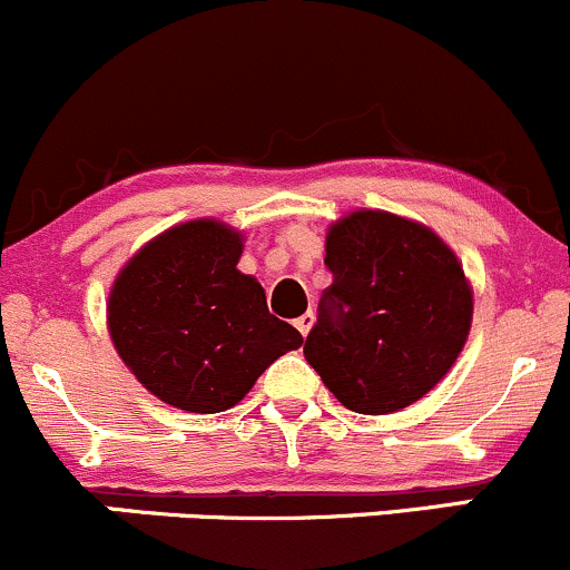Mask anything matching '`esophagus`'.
<instances>
[{
    "mask_svg": "<svg viewBox=\"0 0 570 570\" xmlns=\"http://www.w3.org/2000/svg\"><path fill=\"white\" fill-rule=\"evenodd\" d=\"M295 327H297V331H301L303 335H308L311 327H314V314H311V311H308V314L297 316V320H295Z\"/></svg>",
    "mask_w": 570,
    "mask_h": 570,
    "instance_id": "1",
    "label": "esophagus"
}]
</instances>
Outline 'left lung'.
Here are the masks:
<instances>
[{"label":"left lung","instance_id":"left-lung-1","mask_svg":"<svg viewBox=\"0 0 570 570\" xmlns=\"http://www.w3.org/2000/svg\"><path fill=\"white\" fill-rule=\"evenodd\" d=\"M333 273L303 355L335 399L387 415L423 399L456 363L472 289L451 248L415 220L357 209L327 232Z\"/></svg>","mask_w":570,"mask_h":570}]
</instances>
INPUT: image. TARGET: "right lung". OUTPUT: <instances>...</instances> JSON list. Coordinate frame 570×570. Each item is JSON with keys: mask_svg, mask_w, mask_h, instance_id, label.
Listing matches in <instances>:
<instances>
[{"mask_svg": "<svg viewBox=\"0 0 570 570\" xmlns=\"http://www.w3.org/2000/svg\"><path fill=\"white\" fill-rule=\"evenodd\" d=\"M243 235L213 218L164 232L119 269L109 333L136 380L185 412L232 410L303 335L237 269Z\"/></svg>", "mask_w": 570, "mask_h": 570, "instance_id": "add662e5", "label": "right lung"}]
</instances>
